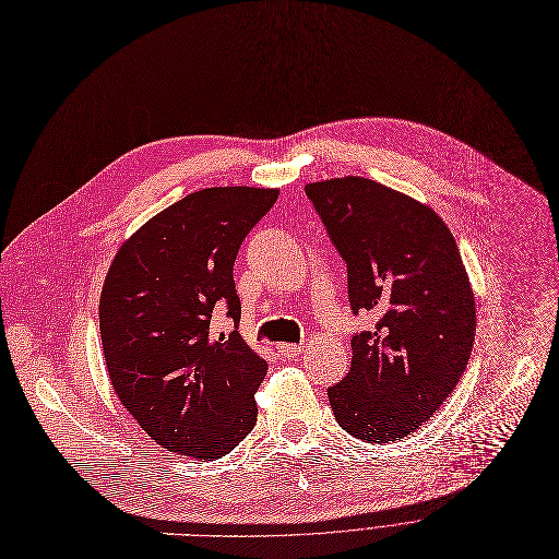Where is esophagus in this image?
Returning <instances> with one entry per match:
<instances>
[{"label":"esophagus","mask_w":559,"mask_h":559,"mask_svg":"<svg viewBox=\"0 0 559 559\" xmlns=\"http://www.w3.org/2000/svg\"><path fill=\"white\" fill-rule=\"evenodd\" d=\"M300 349H302V345H298V343H278V352L285 359H296Z\"/></svg>","instance_id":"obj_1"}]
</instances>
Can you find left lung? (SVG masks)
<instances>
[{
	"instance_id": "obj_1",
	"label": "left lung",
	"mask_w": 559,
	"mask_h": 559,
	"mask_svg": "<svg viewBox=\"0 0 559 559\" xmlns=\"http://www.w3.org/2000/svg\"><path fill=\"white\" fill-rule=\"evenodd\" d=\"M306 193L347 265L354 314L377 323L352 336V366L328 388L338 426L368 443L426 424L460 383L475 341V296L445 223L421 202L349 176Z\"/></svg>"
}]
</instances>
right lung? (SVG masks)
I'll list each match as a JSON object with an SVG mask.
<instances>
[{"instance_id":"add662e5","label":"right lung","mask_w":559,"mask_h":559,"mask_svg":"<svg viewBox=\"0 0 559 559\" xmlns=\"http://www.w3.org/2000/svg\"><path fill=\"white\" fill-rule=\"evenodd\" d=\"M276 189H200L142 225L116 253L99 296L111 383L142 430L182 460H221L257 426L267 361L238 334L234 261ZM225 307L235 332L214 340Z\"/></svg>"}]
</instances>
